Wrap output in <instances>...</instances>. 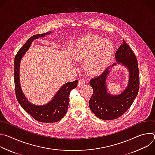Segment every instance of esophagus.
<instances>
[{
    "mask_svg": "<svg viewBox=\"0 0 155 155\" xmlns=\"http://www.w3.org/2000/svg\"><path fill=\"white\" fill-rule=\"evenodd\" d=\"M85 84V81L84 79L83 78H81L78 81V86H80V87H83V86H84Z\"/></svg>",
    "mask_w": 155,
    "mask_h": 155,
    "instance_id": "1",
    "label": "esophagus"
}]
</instances>
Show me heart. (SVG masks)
Masks as SVG:
<instances>
[{
	"instance_id": "b5f03b06",
	"label": "heart",
	"mask_w": 155,
	"mask_h": 155,
	"mask_svg": "<svg viewBox=\"0 0 155 155\" xmlns=\"http://www.w3.org/2000/svg\"><path fill=\"white\" fill-rule=\"evenodd\" d=\"M114 51L112 43L107 39L90 35L80 38L72 51L73 58L83 62V69L90 76L102 74L111 59Z\"/></svg>"
}]
</instances>
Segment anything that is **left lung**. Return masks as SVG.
I'll use <instances>...</instances> for the list:
<instances>
[{"mask_svg":"<svg viewBox=\"0 0 155 155\" xmlns=\"http://www.w3.org/2000/svg\"><path fill=\"white\" fill-rule=\"evenodd\" d=\"M115 59L118 64L127 68L129 73L128 85L120 94H110L106 86V78L110 73L108 69L115 65V63L90 82L93 90L89 101L90 108L97 117L104 120H115L122 116L133 103L139 90L137 59L124 40L116 51Z\"/></svg>","mask_w":155,"mask_h":155,"instance_id":"1","label":"left lung"}]
</instances>
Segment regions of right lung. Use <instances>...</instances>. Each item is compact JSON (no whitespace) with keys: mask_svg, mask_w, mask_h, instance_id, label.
Listing matches in <instances>:
<instances>
[{"mask_svg":"<svg viewBox=\"0 0 155 155\" xmlns=\"http://www.w3.org/2000/svg\"><path fill=\"white\" fill-rule=\"evenodd\" d=\"M51 32L37 34L29 38L22 47L15 58L14 81L16 99L25 111L34 119L42 123H54L61 120L67 113L69 104V94L72 90L77 87L78 80L68 82L63 84L56 93L53 99L43 105H35L29 102L21 90L19 81V65L22 57L31 47L34 40L43 37Z\"/></svg>","mask_w":155,"mask_h":155,"instance_id":"obj_1","label":"right lung"}]
</instances>
